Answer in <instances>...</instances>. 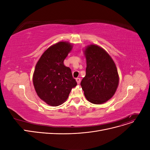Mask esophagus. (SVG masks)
<instances>
[{
	"label": "esophagus",
	"instance_id": "34e87169",
	"mask_svg": "<svg viewBox=\"0 0 150 150\" xmlns=\"http://www.w3.org/2000/svg\"><path fill=\"white\" fill-rule=\"evenodd\" d=\"M76 82H77V83H78V84L81 83V79H80L79 78H77L76 79Z\"/></svg>",
	"mask_w": 150,
	"mask_h": 150
}]
</instances>
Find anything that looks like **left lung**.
<instances>
[{
  "mask_svg": "<svg viewBox=\"0 0 150 150\" xmlns=\"http://www.w3.org/2000/svg\"><path fill=\"white\" fill-rule=\"evenodd\" d=\"M86 76L81 82L87 100L99 104L106 102L115 94L119 84L115 63L108 53L97 45L86 48Z\"/></svg>",
  "mask_w": 150,
  "mask_h": 150,
  "instance_id": "obj_1",
  "label": "left lung"
}]
</instances>
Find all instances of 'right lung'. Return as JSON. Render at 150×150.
Returning a JSON list of instances; mask_svg holds the SVG:
<instances>
[{"label": "right lung", "mask_w": 150, "mask_h": 150, "mask_svg": "<svg viewBox=\"0 0 150 150\" xmlns=\"http://www.w3.org/2000/svg\"><path fill=\"white\" fill-rule=\"evenodd\" d=\"M72 46L67 42H59L49 47L37 62L33 74V84L37 94L52 106L66 101L72 88L77 85L69 67L64 60Z\"/></svg>", "instance_id": "1"}]
</instances>
